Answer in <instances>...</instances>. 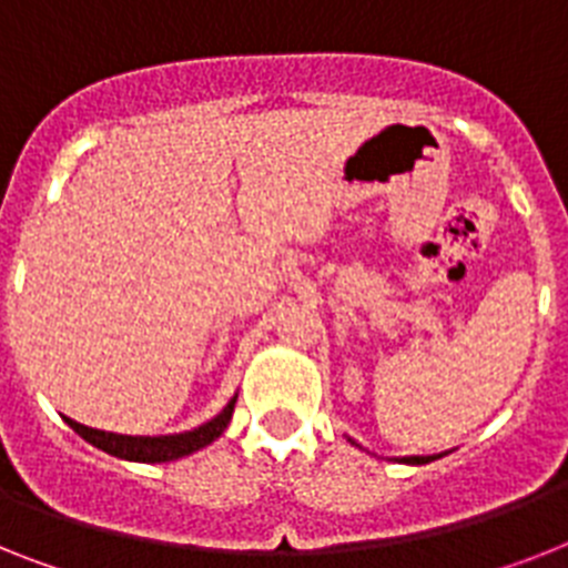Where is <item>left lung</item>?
Returning a JSON list of instances; mask_svg holds the SVG:
<instances>
[{
  "label": "left lung",
  "mask_w": 568,
  "mask_h": 568,
  "mask_svg": "<svg viewBox=\"0 0 568 568\" xmlns=\"http://www.w3.org/2000/svg\"><path fill=\"white\" fill-rule=\"evenodd\" d=\"M352 445H357L355 438H349ZM442 456L445 454H436V456H398V459L395 462H404V465H427V462H433V459H442Z\"/></svg>",
  "instance_id": "obj_1"
}]
</instances>
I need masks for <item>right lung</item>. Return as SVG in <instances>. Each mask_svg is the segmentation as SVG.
I'll return each instance as SVG.
<instances>
[{
  "mask_svg": "<svg viewBox=\"0 0 568 568\" xmlns=\"http://www.w3.org/2000/svg\"><path fill=\"white\" fill-rule=\"evenodd\" d=\"M233 407H236V393H233L231 402L225 404V409L213 416L211 422L199 424L193 430L184 433H166V436H123V433H106V430H94V427H85V424L74 422V418L65 416V424H69L71 430L83 436L89 445H94L98 450L109 456H118V459L126 462H175L181 456H190L195 450H202L211 442H216L222 433L227 430V424H231Z\"/></svg>",
  "mask_w": 568,
  "mask_h": 568,
  "instance_id": "obj_1",
  "label": "right lung"
}]
</instances>
